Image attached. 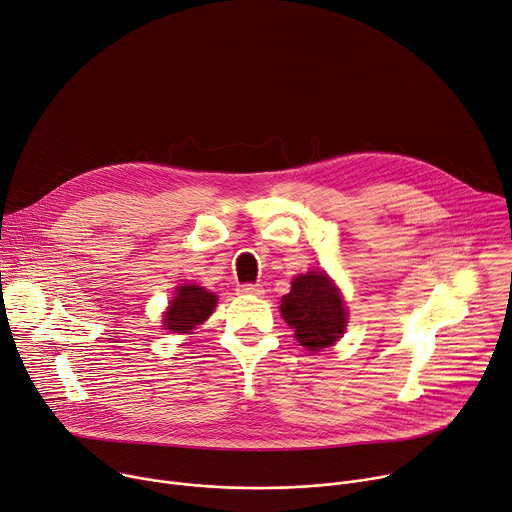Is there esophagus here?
I'll list each match as a JSON object with an SVG mask.
<instances>
[{
  "label": "esophagus",
  "instance_id": "1",
  "mask_svg": "<svg viewBox=\"0 0 512 512\" xmlns=\"http://www.w3.org/2000/svg\"><path fill=\"white\" fill-rule=\"evenodd\" d=\"M237 294L241 296H263V288L257 284H241L237 288Z\"/></svg>",
  "mask_w": 512,
  "mask_h": 512
}]
</instances>
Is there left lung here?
Listing matches in <instances>:
<instances>
[{
	"instance_id": "left-lung-1",
	"label": "left lung",
	"mask_w": 512,
	"mask_h": 512,
	"mask_svg": "<svg viewBox=\"0 0 512 512\" xmlns=\"http://www.w3.org/2000/svg\"><path fill=\"white\" fill-rule=\"evenodd\" d=\"M280 312L308 351L331 347L343 335L347 322L341 294L322 271L296 275L292 292L282 298Z\"/></svg>"
}]
</instances>
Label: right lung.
<instances>
[{
    "label": "right lung",
    "instance_id": "1",
    "mask_svg": "<svg viewBox=\"0 0 512 512\" xmlns=\"http://www.w3.org/2000/svg\"><path fill=\"white\" fill-rule=\"evenodd\" d=\"M216 306V296L200 286H179L177 296L165 312V329L173 333H190L196 324L204 322Z\"/></svg>",
    "mask_w": 512,
    "mask_h": 512
}]
</instances>
